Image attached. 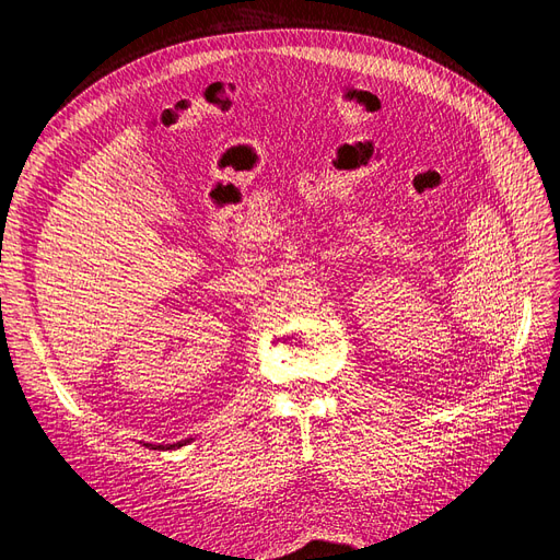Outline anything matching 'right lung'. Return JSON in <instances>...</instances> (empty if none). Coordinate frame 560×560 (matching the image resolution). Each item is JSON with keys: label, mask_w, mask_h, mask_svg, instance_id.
<instances>
[{"label": "right lung", "mask_w": 560, "mask_h": 560, "mask_svg": "<svg viewBox=\"0 0 560 560\" xmlns=\"http://www.w3.org/2000/svg\"><path fill=\"white\" fill-rule=\"evenodd\" d=\"M186 442H189V439H184V442H177V444H167V446H154V448H179V446H184Z\"/></svg>", "instance_id": "right-lung-1"}]
</instances>
